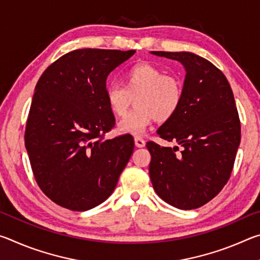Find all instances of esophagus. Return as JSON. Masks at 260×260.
I'll use <instances>...</instances> for the list:
<instances>
[{"instance_id": "34e87169", "label": "esophagus", "mask_w": 260, "mask_h": 260, "mask_svg": "<svg viewBox=\"0 0 260 260\" xmlns=\"http://www.w3.org/2000/svg\"><path fill=\"white\" fill-rule=\"evenodd\" d=\"M134 141H135V146L138 148H143L146 146V141H144L142 138H140V136H136Z\"/></svg>"}]
</instances>
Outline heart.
Returning a JSON list of instances; mask_svg holds the SVG:
<instances>
[{"label":"heart","mask_w":260,"mask_h":260,"mask_svg":"<svg viewBox=\"0 0 260 260\" xmlns=\"http://www.w3.org/2000/svg\"><path fill=\"white\" fill-rule=\"evenodd\" d=\"M120 86H109L105 100L111 112L124 117L135 98L136 108L118 124L121 133L141 135L156 119L165 122L178 113L183 101L180 79L164 70L142 61L125 70Z\"/></svg>","instance_id":"b5f03b06"}]
</instances>
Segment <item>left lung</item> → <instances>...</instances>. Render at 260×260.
I'll return each instance as SVG.
<instances>
[{
  "label": "left lung",
  "instance_id": "left-lung-1",
  "mask_svg": "<svg viewBox=\"0 0 260 260\" xmlns=\"http://www.w3.org/2000/svg\"><path fill=\"white\" fill-rule=\"evenodd\" d=\"M151 54L178 60L186 70L181 107L157 131L182 149L147 143L152 186L174 208H201L221 191L234 166L241 141L234 95L223 73L203 57L188 51Z\"/></svg>",
  "mask_w": 260,
  "mask_h": 260
}]
</instances>
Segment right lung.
Listing matches in <instances>:
<instances>
[{"instance_id":"1","label":"right lung","mask_w":260,"mask_h":260,"mask_svg":"<svg viewBox=\"0 0 260 260\" xmlns=\"http://www.w3.org/2000/svg\"><path fill=\"white\" fill-rule=\"evenodd\" d=\"M134 54L73 50L48 67L35 86L25 147L39 187L65 209L103 203L133 153L131 135H104L116 124L105 100L107 78Z\"/></svg>"}]
</instances>
